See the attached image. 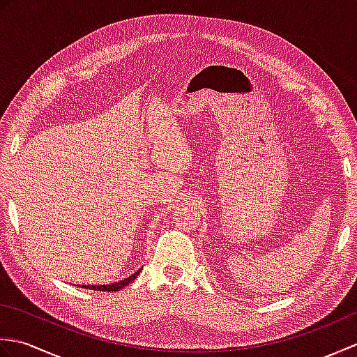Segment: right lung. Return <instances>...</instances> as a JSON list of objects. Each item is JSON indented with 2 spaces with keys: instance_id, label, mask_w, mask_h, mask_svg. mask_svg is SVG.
I'll return each mask as SVG.
<instances>
[{
  "instance_id": "obj_1",
  "label": "right lung",
  "mask_w": 357,
  "mask_h": 357,
  "mask_svg": "<svg viewBox=\"0 0 357 357\" xmlns=\"http://www.w3.org/2000/svg\"><path fill=\"white\" fill-rule=\"evenodd\" d=\"M138 275H139V271H136L135 275H132L130 278H127L124 280H119V282H115V284H112V285H84V288H90V290H96V291H118L123 287L133 282V280L136 279V276H138Z\"/></svg>"
}]
</instances>
